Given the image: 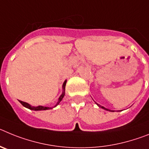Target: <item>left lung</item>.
<instances>
[{
  "label": "left lung",
  "mask_w": 149,
  "mask_h": 149,
  "mask_svg": "<svg viewBox=\"0 0 149 149\" xmlns=\"http://www.w3.org/2000/svg\"><path fill=\"white\" fill-rule=\"evenodd\" d=\"M96 104H97V103H96ZM97 105H98V107H101V108L104 109V110H108V111H112V110H108V109H107V108H105L104 107H103V106H101V105H100V104H97Z\"/></svg>",
  "instance_id": "obj_1"
}]
</instances>
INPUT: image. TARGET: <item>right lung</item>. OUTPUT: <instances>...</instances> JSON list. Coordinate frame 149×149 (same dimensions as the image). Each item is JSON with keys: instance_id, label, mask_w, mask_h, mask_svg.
I'll list each match as a JSON object with an SVG mask.
<instances>
[{"instance_id": "1", "label": "right lung", "mask_w": 149, "mask_h": 149, "mask_svg": "<svg viewBox=\"0 0 149 149\" xmlns=\"http://www.w3.org/2000/svg\"><path fill=\"white\" fill-rule=\"evenodd\" d=\"M65 84H66V81H64L63 84V93H62L61 95L60 96V98H59L58 101H57V103L56 104L54 107H56L60 103V101H62V99L63 98L64 95H65ZM21 104L23 105L24 107H25L27 108L30 109V110H36V111H37V110H50V109H52V107H43V106H38V107H33V106H31L30 104H29L28 103H26V102H24L22 101H19Z\"/></svg>"}]
</instances>
